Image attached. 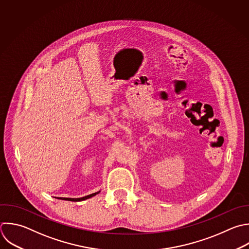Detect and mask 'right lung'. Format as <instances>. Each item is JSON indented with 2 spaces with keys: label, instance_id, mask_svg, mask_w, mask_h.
Listing matches in <instances>:
<instances>
[{
  "label": "right lung",
  "instance_id": "obj_1",
  "mask_svg": "<svg viewBox=\"0 0 249 249\" xmlns=\"http://www.w3.org/2000/svg\"><path fill=\"white\" fill-rule=\"evenodd\" d=\"M99 192H100V191H99ZM99 192L90 194V195L86 196H83V197H78V198H72V197H57V198H59V199H64V200H70V201H82V200H85V199H88V198H89V197H92V196H96L97 194H99Z\"/></svg>",
  "mask_w": 249,
  "mask_h": 249
}]
</instances>
